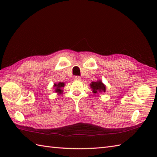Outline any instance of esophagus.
Wrapping results in <instances>:
<instances>
[{"label":"esophagus","instance_id":"obj_1","mask_svg":"<svg viewBox=\"0 0 157 157\" xmlns=\"http://www.w3.org/2000/svg\"><path fill=\"white\" fill-rule=\"evenodd\" d=\"M74 79H75V80L79 81V80H80V79H81V78L79 76H75L74 77Z\"/></svg>","mask_w":157,"mask_h":157}]
</instances>
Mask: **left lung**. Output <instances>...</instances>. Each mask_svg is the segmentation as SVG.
<instances>
[{
    "instance_id": "left-lung-1",
    "label": "left lung",
    "mask_w": 157,
    "mask_h": 157,
    "mask_svg": "<svg viewBox=\"0 0 157 157\" xmlns=\"http://www.w3.org/2000/svg\"><path fill=\"white\" fill-rule=\"evenodd\" d=\"M91 88L92 89L93 92L96 94V93H98V92H105L106 87L105 86L102 84L101 81H98L94 82H92V84H90Z\"/></svg>"
}]
</instances>
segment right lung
Instances as JSON below:
<instances>
[{
  "instance_id": "1",
  "label": "right lung",
  "mask_w": 157,
  "mask_h": 157,
  "mask_svg": "<svg viewBox=\"0 0 157 157\" xmlns=\"http://www.w3.org/2000/svg\"><path fill=\"white\" fill-rule=\"evenodd\" d=\"M64 86H65V84L63 82H59L58 84H55L54 87H55V92L59 93V94H61L63 92L61 88L62 87H64Z\"/></svg>"
}]
</instances>
